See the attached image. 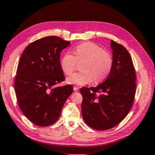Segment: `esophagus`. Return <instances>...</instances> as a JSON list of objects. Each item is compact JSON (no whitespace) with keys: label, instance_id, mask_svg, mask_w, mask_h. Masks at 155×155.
Wrapping results in <instances>:
<instances>
[{"label":"esophagus","instance_id":"obj_1","mask_svg":"<svg viewBox=\"0 0 155 155\" xmlns=\"http://www.w3.org/2000/svg\"><path fill=\"white\" fill-rule=\"evenodd\" d=\"M73 89H74V91H78V89H79V87H77V86H74V87H73Z\"/></svg>","mask_w":155,"mask_h":155}]
</instances>
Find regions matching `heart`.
I'll use <instances>...</instances> for the list:
<instances>
[{
	"instance_id": "obj_1",
	"label": "heart",
	"mask_w": 155,
	"mask_h": 155,
	"mask_svg": "<svg viewBox=\"0 0 155 155\" xmlns=\"http://www.w3.org/2000/svg\"><path fill=\"white\" fill-rule=\"evenodd\" d=\"M75 56L66 53L60 60L63 72L70 74L74 70L77 61H84L81 65L82 72H75L67 77V83L84 85L93 81L99 83L104 80L110 73L113 66V59L110 53L94 43H84L74 49Z\"/></svg>"
}]
</instances>
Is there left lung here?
Returning a JSON list of instances; mask_svg holds the SVG:
<instances>
[{
  "instance_id": "left-lung-1",
  "label": "left lung",
  "mask_w": 155,
  "mask_h": 155,
  "mask_svg": "<svg viewBox=\"0 0 155 155\" xmlns=\"http://www.w3.org/2000/svg\"><path fill=\"white\" fill-rule=\"evenodd\" d=\"M113 66L108 78L95 87H82L81 111L87 125L107 130L125 119L134 104L136 74L128 51L111 40Z\"/></svg>"
}]
</instances>
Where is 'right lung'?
Returning <instances> with one entry per match:
<instances>
[{"mask_svg": "<svg viewBox=\"0 0 155 155\" xmlns=\"http://www.w3.org/2000/svg\"><path fill=\"white\" fill-rule=\"evenodd\" d=\"M70 45L58 36H50L31 43L19 61L15 90L19 106L34 124L49 126L57 121L71 85L53 88L65 80L60 67V53Z\"/></svg>", "mask_w": 155, "mask_h": 155, "instance_id": "1", "label": "right lung"}]
</instances>
